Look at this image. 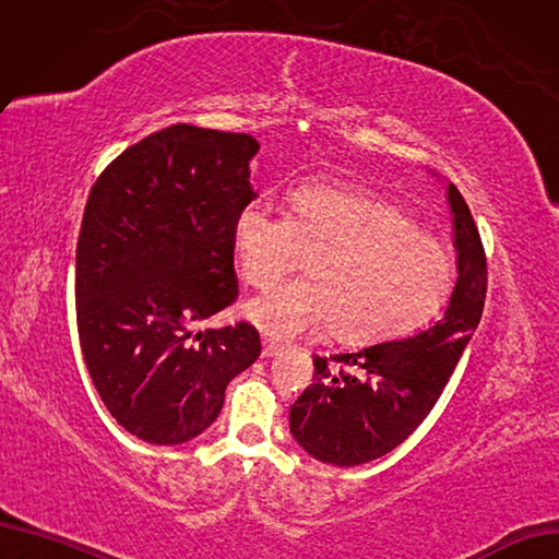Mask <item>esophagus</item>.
<instances>
[{
    "label": "esophagus",
    "instance_id": "obj_1",
    "mask_svg": "<svg viewBox=\"0 0 559 559\" xmlns=\"http://www.w3.org/2000/svg\"><path fill=\"white\" fill-rule=\"evenodd\" d=\"M280 352H282L280 344H275V342H271V340H263V349H261V356H263V358H273V356H277Z\"/></svg>",
    "mask_w": 559,
    "mask_h": 559
}]
</instances>
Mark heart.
I'll return each instance as SVG.
<instances>
[{
	"mask_svg": "<svg viewBox=\"0 0 559 559\" xmlns=\"http://www.w3.org/2000/svg\"><path fill=\"white\" fill-rule=\"evenodd\" d=\"M288 205L292 215L252 203L234 222L247 284L273 286L312 257V277L245 305L265 335L310 337L331 325L335 340L365 344L416 329L449 300L453 254L395 203L354 185L307 182Z\"/></svg>",
	"mask_w": 559,
	"mask_h": 559,
	"instance_id": "b5f03b06",
	"label": "heart"
}]
</instances>
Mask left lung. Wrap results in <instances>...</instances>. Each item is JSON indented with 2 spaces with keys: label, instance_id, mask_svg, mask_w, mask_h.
<instances>
[{
  "label": "left lung",
  "instance_id": "obj_1",
  "mask_svg": "<svg viewBox=\"0 0 559 559\" xmlns=\"http://www.w3.org/2000/svg\"><path fill=\"white\" fill-rule=\"evenodd\" d=\"M457 280L444 317L414 337L314 356V383L292 404V435L321 463L354 467L391 453L430 414L480 321L486 252L465 199L447 189Z\"/></svg>",
  "mask_w": 559,
  "mask_h": 559
}]
</instances>
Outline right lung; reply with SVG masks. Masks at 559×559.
<instances>
[{
	"instance_id": "add662e5",
	"label": "right lung",
	"mask_w": 559,
	"mask_h": 559,
	"mask_svg": "<svg viewBox=\"0 0 559 559\" xmlns=\"http://www.w3.org/2000/svg\"><path fill=\"white\" fill-rule=\"evenodd\" d=\"M249 133L173 124L96 178L75 247V321L106 409L147 444L199 437L261 354L252 325L197 333L238 298L234 222L257 194Z\"/></svg>"
}]
</instances>
